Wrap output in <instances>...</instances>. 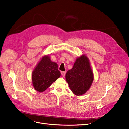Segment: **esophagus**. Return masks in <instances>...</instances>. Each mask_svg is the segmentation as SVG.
I'll return each instance as SVG.
<instances>
[{
    "instance_id": "obj_1",
    "label": "esophagus",
    "mask_w": 129,
    "mask_h": 129,
    "mask_svg": "<svg viewBox=\"0 0 129 129\" xmlns=\"http://www.w3.org/2000/svg\"><path fill=\"white\" fill-rule=\"evenodd\" d=\"M65 74H66L65 71H61V74L63 77L65 75Z\"/></svg>"
}]
</instances>
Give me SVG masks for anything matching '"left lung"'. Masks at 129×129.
Returning <instances> with one entry per match:
<instances>
[{
    "label": "left lung",
    "mask_w": 129,
    "mask_h": 129,
    "mask_svg": "<svg viewBox=\"0 0 129 129\" xmlns=\"http://www.w3.org/2000/svg\"><path fill=\"white\" fill-rule=\"evenodd\" d=\"M66 82L72 92L81 96L88 91L94 79V75L88 57L83 54L77 57L72 69L65 75Z\"/></svg>",
    "instance_id": "8db88e82"
}]
</instances>
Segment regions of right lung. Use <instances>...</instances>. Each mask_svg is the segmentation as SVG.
I'll return each mask as SVG.
<instances>
[{"label": "right lung", "mask_w": 129, "mask_h": 129, "mask_svg": "<svg viewBox=\"0 0 129 129\" xmlns=\"http://www.w3.org/2000/svg\"><path fill=\"white\" fill-rule=\"evenodd\" d=\"M60 77L58 65L51 60L49 55H45L38 61L32 73L33 87L38 92H44Z\"/></svg>", "instance_id": "obj_1"}]
</instances>
